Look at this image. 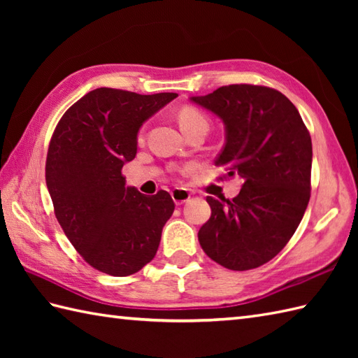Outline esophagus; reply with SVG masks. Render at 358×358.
I'll return each instance as SVG.
<instances>
[{"label":"esophagus","instance_id":"obj_1","mask_svg":"<svg viewBox=\"0 0 358 358\" xmlns=\"http://www.w3.org/2000/svg\"><path fill=\"white\" fill-rule=\"evenodd\" d=\"M171 195H172V200L175 201V204H183L189 199H191V194H189L187 189H183V187L173 189V191L171 192Z\"/></svg>","mask_w":358,"mask_h":358}]
</instances>
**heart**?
<instances>
[{"mask_svg":"<svg viewBox=\"0 0 358 358\" xmlns=\"http://www.w3.org/2000/svg\"><path fill=\"white\" fill-rule=\"evenodd\" d=\"M177 118H178V124L181 127V131L185 134L194 131L196 127H208L206 117H204L199 109L191 108V106H185V108H181L178 110Z\"/></svg>","mask_w":358,"mask_h":358,"instance_id":"1","label":"heart"}]
</instances>
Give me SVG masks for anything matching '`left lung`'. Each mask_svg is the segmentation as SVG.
I'll return each instance as SVG.
<instances>
[{"label":"left lung","mask_w":358,"mask_h":358,"mask_svg":"<svg viewBox=\"0 0 358 358\" xmlns=\"http://www.w3.org/2000/svg\"><path fill=\"white\" fill-rule=\"evenodd\" d=\"M191 101L224 124L215 166L243 181L240 194L208 196L210 218L199 231L204 252L232 271L272 260L299 227L310 196L313 141L299 110L275 89L231 85Z\"/></svg>","instance_id":"left-lung-1"}]
</instances>
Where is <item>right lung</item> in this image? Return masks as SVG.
Here are the masks:
<instances>
[{
    "mask_svg": "<svg viewBox=\"0 0 358 358\" xmlns=\"http://www.w3.org/2000/svg\"><path fill=\"white\" fill-rule=\"evenodd\" d=\"M177 96L95 89L66 110L52 135L45 185L58 223L78 254L109 275H132L155 257L175 209L166 191L126 187L121 169L136 155L144 121Z\"/></svg>",
    "mask_w": 358,
    "mask_h": 358,
    "instance_id": "1",
    "label": "right lung"
}]
</instances>
